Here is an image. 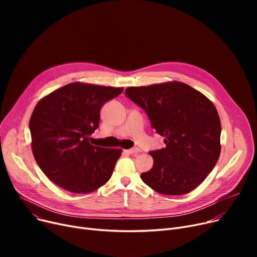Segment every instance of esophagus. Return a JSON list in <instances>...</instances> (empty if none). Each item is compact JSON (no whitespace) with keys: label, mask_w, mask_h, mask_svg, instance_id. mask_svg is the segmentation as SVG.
I'll return each mask as SVG.
<instances>
[{"label":"esophagus","mask_w":257,"mask_h":257,"mask_svg":"<svg viewBox=\"0 0 257 257\" xmlns=\"http://www.w3.org/2000/svg\"><path fill=\"white\" fill-rule=\"evenodd\" d=\"M126 153H128V154H131V155H136V154H138L139 152H140V150L138 149V148H134V149H129V150H126L125 151Z\"/></svg>","instance_id":"esophagus-1"}]
</instances>
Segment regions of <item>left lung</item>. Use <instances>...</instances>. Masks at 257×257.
Segmentation results:
<instances>
[{"label": "left lung", "instance_id": "left-lung-1", "mask_svg": "<svg viewBox=\"0 0 257 257\" xmlns=\"http://www.w3.org/2000/svg\"><path fill=\"white\" fill-rule=\"evenodd\" d=\"M126 96L149 116L166 148L150 152L153 167L142 180L159 194L190 193L214 168L221 153V121L212 102L178 81L128 87Z\"/></svg>", "mask_w": 257, "mask_h": 257}]
</instances>
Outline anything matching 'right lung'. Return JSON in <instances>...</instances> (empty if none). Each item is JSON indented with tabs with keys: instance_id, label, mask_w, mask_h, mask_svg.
<instances>
[{
	"instance_id": "add662e5",
	"label": "right lung",
	"mask_w": 257,
	"mask_h": 257,
	"mask_svg": "<svg viewBox=\"0 0 257 257\" xmlns=\"http://www.w3.org/2000/svg\"><path fill=\"white\" fill-rule=\"evenodd\" d=\"M123 90L73 82L36 104L29 123L32 152L51 181L87 194L110 179L121 150L92 146L89 137L99 127L102 106Z\"/></svg>"
}]
</instances>
